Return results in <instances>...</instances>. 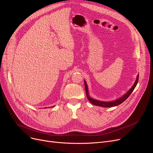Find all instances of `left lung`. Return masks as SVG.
I'll return each instance as SVG.
<instances>
[{
	"label": "left lung",
	"instance_id": "1",
	"mask_svg": "<svg viewBox=\"0 0 153 153\" xmlns=\"http://www.w3.org/2000/svg\"><path fill=\"white\" fill-rule=\"evenodd\" d=\"M139 80V74L137 76L136 80H135L134 85L132 86V87L127 92L126 94H124L123 97H122L121 98H118L115 101H99V100H94L92 98H91L89 97V93H88V86L86 82V81H84V86H85V90H86V96H87V98L88 99V100L91 102L93 105H96V106H102V107H113V106H115L117 105H120L122 103H123L124 101L126 100H127L128 98V97H129L131 94L132 93V91H134V89H135V86H136L137 82Z\"/></svg>",
	"mask_w": 153,
	"mask_h": 153
}]
</instances>
